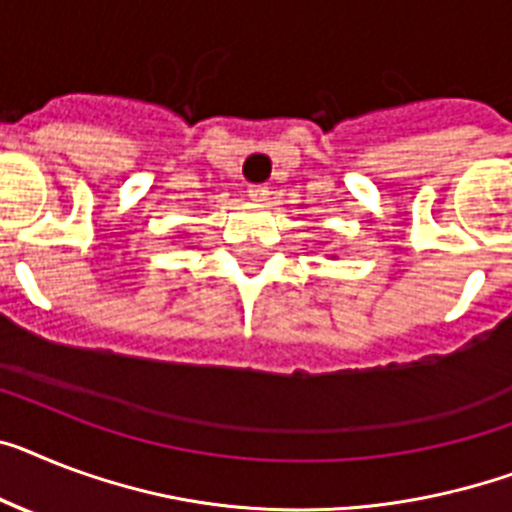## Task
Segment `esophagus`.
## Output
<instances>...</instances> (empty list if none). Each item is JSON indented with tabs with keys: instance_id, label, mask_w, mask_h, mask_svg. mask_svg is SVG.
<instances>
[{
	"instance_id": "obj_1",
	"label": "esophagus",
	"mask_w": 512,
	"mask_h": 512,
	"mask_svg": "<svg viewBox=\"0 0 512 512\" xmlns=\"http://www.w3.org/2000/svg\"><path fill=\"white\" fill-rule=\"evenodd\" d=\"M266 196H269V188H266V185H251V188H248V198H251L253 204L266 201Z\"/></svg>"
}]
</instances>
